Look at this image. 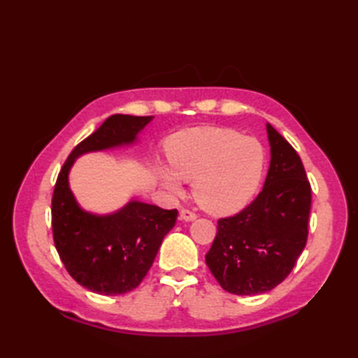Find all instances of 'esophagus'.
<instances>
[{
  "label": "esophagus",
  "instance_id": "1",
  "mask_svg": "<svg viewBox=\"0 0 358 358\" xmlns=\"http://www.w3.org/2000/svg\"><path fill=\"white\" fill-rule=\"evenodd\" d=\"M195 218H196L195 212L189 210V209H181L180 210V220H183V222H194Z\"/></svg>",
  "mask_w": 358,
  "mask_h": 358
}]
</instances>
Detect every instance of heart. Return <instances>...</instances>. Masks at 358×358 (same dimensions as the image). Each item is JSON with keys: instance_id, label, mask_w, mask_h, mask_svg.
I'll return each instance as SVG.
<instances>
[{"instance_id": "b5f03b06", "label": "heart", "mask_w": 358, "mask_h": 358, "mask_svg": "<svg viewBox=\"0 0 358 358\" xmlns=\"http://www.w3.org/2000/svg\"><path fill=\"white\" fill-rule=\"evenodd\" d=\"M169 164H158L164 186L181 192V180L192 181L195 201L214 214L246 206L262 183L266 150L255 136L229 127H204L177 134L167 144Z\"/></svg>"}]
</instances>
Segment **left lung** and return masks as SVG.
Here are the masks:
<instances>
[{"label":"left lung","instance_id":"8db88e82","mask_svg":"<svg viewBox=\"0 0 358 358\" xmlns=\"http://www.w3.org/2000/svg\"><path fill=\"white\" fill-rule=\"evenodd\" d=\"M271 166L263 191L232 217L220 218L206 264L224 291L268 292L283 281L308 241L310 185L295 149L271 124Z\"/></svg>","mask_w":358,"mask_h":358}]
</instances>
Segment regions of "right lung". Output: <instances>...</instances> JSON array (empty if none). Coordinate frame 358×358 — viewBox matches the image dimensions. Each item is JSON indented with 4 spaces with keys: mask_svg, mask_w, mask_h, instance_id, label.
<instances>
[{
    "mask_svg": "<svg viewBox=\"0 0 358 358\" xmlns=\"http://www.w3.org/2000/svg\"><path fill=\"white\" fill-rule=\"evenodd\" d=\"M152 118L109 117L73 148L58 173L52 195L53 243L69 275L95 294L120 295L138 286L178 210L131 201L112 215H92L75 201L67 175L78 155L132 143Z\"/></svg>",
    "mask_w": 358,
    "mask_h": 358,
    "instance_id": "right-lung-1",
    "label": "right lung"
}]
</instances>
